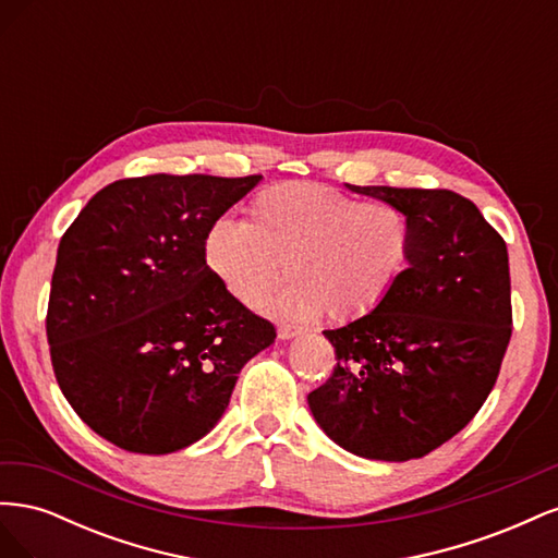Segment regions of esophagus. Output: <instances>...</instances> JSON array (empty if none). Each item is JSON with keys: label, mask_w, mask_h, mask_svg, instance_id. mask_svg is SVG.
<instances>
[{"label": "esophagus", "mask_w": 558, "mask_h": 558, "mask_svg": "<svg viewBox=\"0 0 558 558\" xmlns=\"http://www.w3.org/2000/svg\"><path fill=\"white\" fill-rule=\"evenodd\" d=\"M277 335H279V340H293V337H298L300 335V330L298 328H293V326H279V330H277Z\"/></svg>", "instance_id": "obj_1"}]
</instances>
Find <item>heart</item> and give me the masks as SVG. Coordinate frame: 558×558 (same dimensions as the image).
I'll return each instance as SVG.
<instances>
[{"label":"heart","mask_w":558,"mask_h":558,"mask_svg":"<svg viewBox=\"0 0 558 558\" xmlns=\"http://www.w3.org/2000/svg\"><path fill=\"white\" fill-rule=\"evenodd\" d=\"M414 228L388 202H363L314 181L281 183L248 207V221L218 218L205 234V263L226 291L256 307L283 277L275 314H326L353 324L375 314L410 267Z\"/></svg>","instance_id":"1"}]
</instances>
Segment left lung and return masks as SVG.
<instances>
[{
  "instance_id": "8db88e82",
  "label": "left lung",
  "mask_w": 558,
  "mask_h": 558,
  "mask_svg": "<svg viewBox=\"0 0 558 558\" xmlns=\"http://www.w3.org/2000/svg\"><path fill=\"white\" fill-rule=\"evenodd\" d=\"M347 189L408 214L414 248L375 314L324 330L337 365L307 402L342 449L421 459L463 430L496 384L512 335L508 246L453 191Z\"/></svg>"
}]
</instances>
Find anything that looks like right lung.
<instances>
[{"label":"right lung","mask_w":558,"mask_h":558,"mask_svg":"<svg viewBox=\"0 0 558 558\" xmlns=\"http://www.w3.org/2000/svg\"><path fill=\"white\" fill-rule=\"evenodd\" d=\"M263 177L113 181L62 234L46 335L66 402L134 453H172L223 416L275 326L205 263V234Z\"/></svg>","instance_id":"obj_1"}]
</instances>
